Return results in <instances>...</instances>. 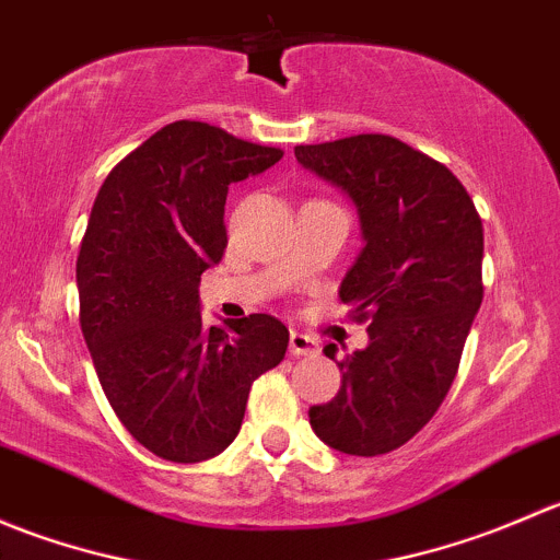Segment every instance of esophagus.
I'll return each instance as SVG.
<instances>
[{"instance_id": "obj_1", "label": "esophagus", "mask_w": 560, "mask_h": 560, "mask_svg": "<svg viewBox=\"0 0 560 560\" xmlns=\"http://www.w3.org/2000/svg\"><path fill=\"white\" fill-rule=\"evenodd\" d=\"M290 352L295 358H306V354L319 352V343L312 336H306V332H290Z\"/></svg>"}]
</instances>
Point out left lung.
<instances>
[{
    "instance_id": "1",
    "label": "left lung",
    "mask_w": 560,
    "mask_h": 560,
    "mask_svg": "<svg viewBox=\"0 0 560 560\" xmlns=\"http://www.w3.org/2000/svg\"><path fill=\"white\" fill-rule=\"evenodd\" d=\"M295 156L358 208L363 248L338 298L371 319L369 343L338 363V395L308 422L338 453L385 455L453 385L482 303V219L447 167L389 135L298 145ZM325 354L336 360V343Z\"/></svg>"
}]
</instances>
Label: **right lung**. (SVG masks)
<instances>
[{
	"label": "right lung",
	"instance_id": "1",
	"mask_svg": "<svg viewBox=\"0 0 560 560\" xmlns=\"http://www.w3.org/2000/svg\"><path fill=\"white\" fill-rule=\"evenodd\" d=\"M281 156L211 124L175 121L100 186L75 265L81 330L113 411L156 457L224 453L252 382L284 360L290 330L276 316L208 327L200 314V276L228 246L230 184Z\"/></svg>",
	"mask_w": 560,
	"mask_h": 560
}]
</instances>
